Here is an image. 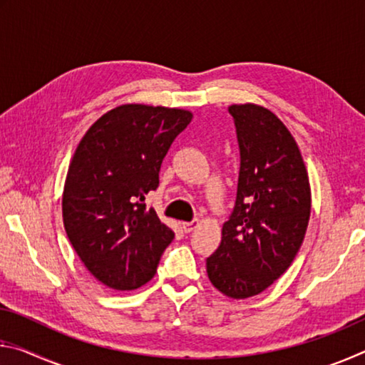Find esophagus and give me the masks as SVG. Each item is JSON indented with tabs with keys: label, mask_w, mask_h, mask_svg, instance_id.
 <instances>
[{
	"label": "esophagus",
	"mask_w": 365,
	"mask_h": 365,
	"mask_svg": "<svg viewBox=\"0 0 365 365\" xmlns=\"http://www.w3.org/2000/svg\"><path fill=\"white\" fill-rule=\"evenodd\" d=\"M197 225H200V220L195 219V220H191V222H183L182 228H183L185 233H190V232H193Z\"/></svg>",
	"instance_id": "1"
}]
</instances>
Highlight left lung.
<instances>
[{"label":"left lung","instance_id":"8db88e82","mask_svg":"<svg viewBox=\"0 0 365 365\" xmlns=\"http://www.w3.org/2000/svg\"><path fill=\"white\" fill-rule=\"evenodd\" d=\"M240 148L237 200L219 248L206 259L212 285L235 299L270 287L298 255L311 215L299 148L274 113L233 104Z\"/></svg>","mask_w":365,"mask_h":365}]
</instances>
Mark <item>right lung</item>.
Listing matches in <instances>:
<instances>
[{
	"instance_id": "add662e5",
	"label": "right lung",
	"mask_w": 365,
	"mask_h": 365,
	"mask_svg": "<svg viewBox=\"0 0 365 365\" xmlns=\"http://www.w3.org/2000/svg\"><path fill=\"white\" fill-rule=\"evenodd\" d=\"M183 109L123 104L100 117L77 146L63 195L66 233L95 279L119 292L156 274L174 232L146 209L160 164L191 122Z\"/></svg>"
}]
</instances>
